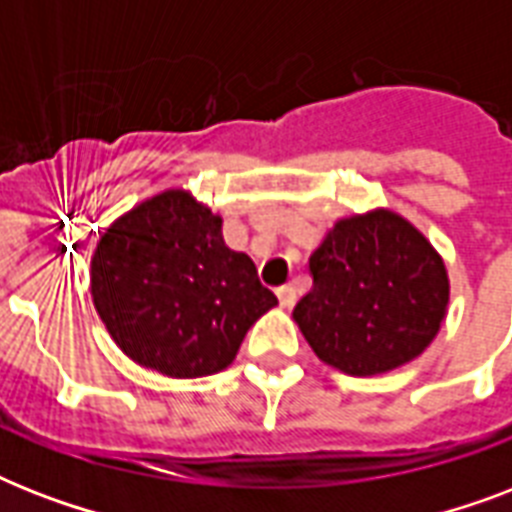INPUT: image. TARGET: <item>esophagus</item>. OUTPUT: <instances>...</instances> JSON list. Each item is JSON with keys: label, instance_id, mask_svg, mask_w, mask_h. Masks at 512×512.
Wrapping results in <instances>:
<instances>
[{"label": "esophagus", "instance_id": "obj_1", "mask_svg": "<svg viewBox=\"0 0 512 512\" xmlns=\"http://www.w3.org/2000/svg\"><path fill=\"white\" fill-rule=\"evenodd\" d=\"M276 295H279L281 308H292V305H295V300H297L295 287H292V284H284V287L276 289Z\"/></svg>", "mask_w": 512, "mask_h": 512}]
</instances>
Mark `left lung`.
Masks as SVG:
<instances>
[{"label": "left lung", "mask_w": 512, "mask_h": 512, "mask_svg": "<svg viewBox=\"0 0 512 512\" xmlns=\"http://www.w3.org/2000/svg\"><path fill=\"white\" fill-rule=\"evenodd\" d=\"M308 268L313 289L292 316L313 353L353 377L417 358L446 319L444 260L390 209L340 220Z\"/></svg>", "instance_id": "left-lung-1"}]
</instances>
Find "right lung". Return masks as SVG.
I'll list each match as a JSON object with an SVG mask.
<instances>
[{
	"instance_id": "1",
	"label": "right lung",
	"mask_w": 512,
	"mask_h": 512,
	"mask_svg": "<svg viewBox=\"0 0 512 512\" xmlns=\"http://www.w3.org/2000/svg\"><path fill=\"white\" fill-rule=\"evenodd\" d=\"M92 300L135 364L204 377L231 364L247 329L279 303L255 263L223 241V217L188 191L122 215L92 255Z\"/></svg>"
}]
</instances>
